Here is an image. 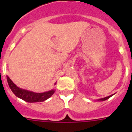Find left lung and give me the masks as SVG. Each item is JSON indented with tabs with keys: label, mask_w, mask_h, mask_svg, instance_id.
I'll return each instance as SVG.
<instances>
[{
	"label": "left lung",
	"mask_w": 132,
	"mask_h": 132,
	"mask_svg": "<svg viewBox=\"0 0 132 132\" xmlns=\"http://www.w3.org/2000/svg\"><path fill=\"white\" fill-rule=\"evenodd\" d=\"M112 95H114V94H112V95H110V96H107V97L104 98H101V99H100V100H99V101H105V100H107V99H108V98H109L111 97V96H112Z\"/></svg>",
	"instance_id": "left-lung-1"
}]
</instances>
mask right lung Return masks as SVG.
I'll list each match as a JSON object with an SVG mask.
<instances>
[{"label":"right lung","mask_w":132,"mask_h":132,"mask_svg":"<svg viewBox=\"0 0 132 132\" xmlns=\"http://www.w3.org/2000/svg\"><path fill=\"white\" fill-rule=\"evenodd\" d=\"M7 81L9 83V87L12 91L13 92L14 94L17 97L22 99L28 102H42V101H45L50 97H51L55 93L54 90H52L50 91L43 93H35L33 92L21 89L16 87V85L13 83V82L10 80V79L8 76H7Z\"/></svg>","instance_id":"obj_1"}]
</instances>
